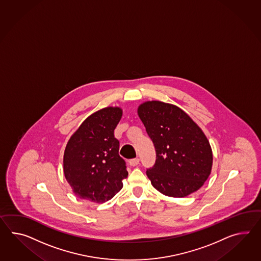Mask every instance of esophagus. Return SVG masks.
I'll list each match as a JSON object with an SVG mask.
<instances>
[{
	"label": "esophagus",
	"mask_w": 261,
	"mask_h": 261,
	"mask_svg": "<svg viewBox=\"0 0 261 261\" xmlns=\"http://www.w3.org/2000/svg\"><path fill=\"white\" fill-rule=\"evenodd\" d=\"M129 163H130V165L131 166H137L139 163H140V159H130L129 160Z\"/></svg>",
	"instance_id": "1"
}]
</instances>
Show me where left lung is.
Listing matches in <instances>:
<instances>
[{"label":"left lung","instance_id":"obj_1","mask_svg":"<svg viewBox=\"0 0 261 261\" xmlns=\"http://www.w3.org/2000/svg\"><path fill=\"white\" fill-rule=\"evenodd\" d=\"M138 114L155 148L154 165L146 174L153 188L172 197L198 191L210 176L212 150L202 129L181 108L149 101Z\"/></svg>","mask_w":261,"mask_h":261}]
</instances>
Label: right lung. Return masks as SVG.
I'll return each instance as SVG.
<instances>
[{
  "instance_id": "right-lung-1",
  "label": "right lung",
  "mask_w": 261,
  "mask_h": 261,
  "mask_svg": "<svg viewBox=\"0 0 261 261\" xmlns=\"http://www.w3.org/2000/svg\"><path fill=\"white\" fill-rule=\"evenodd\" d=\"M120 108H102L90 115L70 137L64 152V174L74 194L93 203L114 197L127 177L114 130Z\"/></svg>"
}]
</instances>
